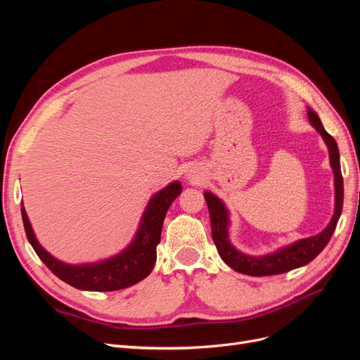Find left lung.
<instances>
[{"label": "left lung", "mask_w": 360, "mask_h": 360, "mask_svg": "<svg viewBox=\"0 0 360 360\" xmlns=\"http://www.w3.org/2000/svg\"><path fill=\"white\" fill-rule=\"evenodd\" d=\"M309 123L315 127V130L323 136L326 146L329 148L330 167L333 169L335 177V212L330 222L324 228L321 233L312 237L300 238L288 246L276 249L275 252L252 257L237 250L228 237V226H230V212L225 207L224 201L219 200L212 192H204V198L209 207L210 222H212V237L217 248L221 258L226 266H230L238 274L249 276H270L285 274L292 269L302 267L317 257L321 250L329 243L330 237L335 231L338 219H340L342 212V200H344V186H342V174L340 165V151H338L336 141L326 132L321 120L317 112L308 108Z\"/></svg>", "instance_id": "obj_1"}]
</instances>
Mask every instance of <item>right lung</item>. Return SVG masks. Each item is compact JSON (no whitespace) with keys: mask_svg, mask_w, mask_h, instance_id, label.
Listing matches in <instances>:
<instances>
[{"mask_svg":"<svg viewBox=\"0 0 360 360\" xmlns=\"http://www.w3.org/2000/svg\"><path fill=\"white\" fill-rule=\"evenodd\" d=\"M180 193L181 184L177 180L155 193L146 207L138 231L130 245L111 258L90 264H68L53 258L37 242L24 204H20V212L28 242L53 275L79 290L115 291L135 285L151 274L156 263V246L160 242L163 219L169 205Z\"/></svg>","mask_w":360,"mask_h":360,"instance_id":"add662e5","label":"right lung"}]
</instances>
